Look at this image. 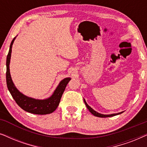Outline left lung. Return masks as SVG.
<instances>
[{
	"instance_id": "left-lung-1",
	"label": "left lung",
	"mask_w": 147,
	"mask_h": 147,
	"mask_svg": "<svg viewBox=\"0 0 147 147\" xmlns=\"http://www.w3.org/2000/svg\"><path fill=\"white\" fill-rule=\"evenodd\" d=\"M84 103H85L86 107L88 110H89V111L91 112V113L93 114L94 116H97V117H100V118H106V117H111V116H116L118 115V114H122L123 112H119V113H116V114H100V113H98V112L95 111V110L92 109V108L90 107V106L88 105V104L86 103L85 99H84Z\"/></svg>"
}]
</instances>
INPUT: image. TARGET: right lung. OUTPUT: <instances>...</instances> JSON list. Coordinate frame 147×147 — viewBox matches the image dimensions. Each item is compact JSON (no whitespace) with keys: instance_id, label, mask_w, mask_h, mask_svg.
Listing matches in <instances>:
<instances>
[{"instance_id":"add662e5","label":"right lung","mask_w":147,"mask_h":147,"mask_svg":"<svg viewBox=\"0 0 147 147\" xmlns=\"http://www.w3.org/2000/svg\"><path fill=\"white\" fill-rule=\"evenodd\" d=\"M16 39V37L11 41L9 53L7 57V73H6V80L8 90H9L13 99L15 100L16 103L21 107L22 109L26 112L35 114H48L53 112L57 109L59 106L60 100L63 94L64 90L68 82L70 81L71 78H66L62 80L59 82V85L56 88L53 94L49 98L43 100H39L27 96L19 92L15 87L13 80H12L11 74H10V61H11L12 47Z\"/></svg>"}]
</instances>
